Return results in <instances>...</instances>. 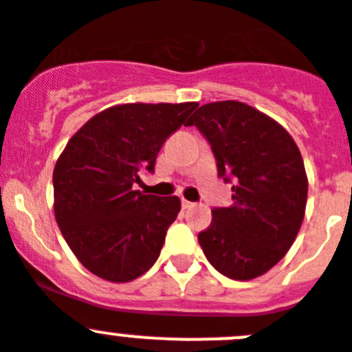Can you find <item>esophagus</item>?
I'll use <instances>...</instances> for the list:
<instances>
[{
  "mask_svg": "<svg viewBox=\"0 0 352 352\" xmlns=\"http://www.w3.org/2000/svg\"><path fill=\"white\" fill-rule=\"evenodd\" d=\"M192 206H195V203L187 201V199H182V208L184 210H189V208H192Z\"/></svg>",
  "mask_w": 352,
  "mask_h": 352,
  "instance_id": "esophagus-1",
  "label": "esophagus"
}]
</instances>
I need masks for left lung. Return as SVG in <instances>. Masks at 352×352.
<instances>
[{"label": "left lung", "mask_w": 352, "mask_h": 352, "mask_svg": "<svg viewBox=\"0 0 352 352\" xmlns=\"http://www.w3.org/2000/svg\"><path fill=\"white\" fill-rule=\"evenodd\" d=\"M198 126L212 146L232 205L212 210L198 234L210 264L231 280L265 274L294 245L307 203L304 160L278 121L238 100L210 102L187 126Z\"/></svg>", "instance_id": "left-lung-1"}]
</instances>
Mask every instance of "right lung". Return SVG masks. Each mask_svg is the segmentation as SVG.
<instances>
[{
    "mask_svg": "<svg viewBox=\"0 0 352 352\" xmlns=\"http://www.w3.org/2000/svg\"><path fill=\"white\" fill-rule=\"evenodd\" d=\"M196 106L120 104L69 139L54 168V212L69 248L91 274L128 283L157 261L180 199L133 191V184L139 170L153 172L161 146Z\"/></svg>",
    "mask_w": 352,
    "mask_h": 352,
    "instance_id": "right-lung-1",
    "label": "right lung"
}]
</instances>
